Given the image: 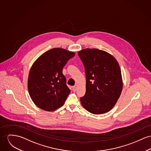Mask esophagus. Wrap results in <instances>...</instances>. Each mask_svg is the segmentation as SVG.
Returning <instances> with one entry per match:
<instances>
[{
	"label": "esophagus",
	"instance_id": "34e87169",
	"mask_svg": "<svg viewBox=\"0 0 151 151\" xmlns=\"http://www.w3.org/2000/svg\"><path fill=\"white\" fill-rule=\"evenodd\" d=\"M77 88H78V85L77 84L75 85L74 86H73V90L75 91L77 90Z\"/></svg>",
	"mask_w": 151,
	"mask_h": 151
}]
</instances>
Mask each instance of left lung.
Listing matches in <instances>:
<instances>
[{
  "label": "left lung",
  "instance_id": "obj_1",
  "mask_svg": "<svg viewBox=\"0 0 151 151\" xmlns=\"http://www.w3.org/2000/svg\"><path fill=\"white\" fill-rule=\"evenodd\" d=\"M86 77V91L81 98L82 106L90 113L101 114L110 111L120 96L122 79L119 65L112 55L98 49L78 52Z\"/></svg>",
  "mask_w": 151,
  "mask_h": 151
}]
</instances>
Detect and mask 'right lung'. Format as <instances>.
I'll list each match as a JSON object with an SVG mask.
<instances>
[{
    "label": "right lung",
    "mask_w": 151,
    "mask_h": 151,
    "mask_svg": "<svg viewBox=\"0 0 151 151\" xmlns=\"http://www.w3.org/2000/svg\"><path fill=\"white\" fill-rule=\"evenodd\" d=\"M75 53L62 48L49 50L37 58L30 70L27 87L32 101L39 108L54 111L64 104L70 90L63 69Z\"/></svg>",
    "instance_id": "1"
}]
</instances>
